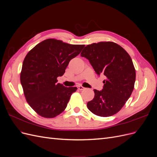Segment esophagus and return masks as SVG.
I'll list each match as a JSON object with an SVG mask.
<instances>
[{
  "instance_id": "esophagus-1",
  "label": "esophagus",
  "mask_w": 157,
  "mask_h": 157,
  "mask_svg": "<svg viewBox=\"0 0 157 157\" xmlns=\"http://www.w3.org/2000/svg\"><path fill=\"white\" fill-rule=\"evenodd\" d=\"M77 88H78V89L79 90H84V89H85V88L83 87V86H78Z\"/></svg>"
}]
</instances>
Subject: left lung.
Instances as JSON below:
<instances>
[{
  "label": "left lung",
  "instance_id": "obj_1",
  "mask_svg": "<svg viewBox=\"0 0 157 157\" xmlns=\"http://www.w3.org/2000/svg\"><path fill=\"white\" fill-rule=\"evenodd\" d=\"M80 56L88 59L99 76L106 77L102 90H94L95 96L87 103L94 115L107 117L115 115L124 105L134 88L136 70L130 55L113 42L87 45Z\"/></svg>",
  "mask_w": 157,
  "mask_h": 157
}]
</instances>
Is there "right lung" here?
Returning <instances> with one entry per match:
<instances>
[{"label": "right lung", "mask_w": 157, "mask_h": 157, "mask_svg": "<svg viewBox=\"0 0 157 157\" xmlns=\"http://www.w3.org/2000/svg\"><path fill=\"white\" fill-rule=\"evenodd\" d=\"M84 45L69 44L48 39L31 50L23 60L20 81L26 100L38 115L54 118L67 107L77 87L57 83L71 59L78 56Z\"/></svg>", "instance_id": "add662e5"}]
</instances>
